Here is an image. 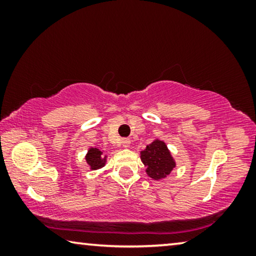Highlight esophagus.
Listing matches in <instances>:
<instances>
[{
    "label": "esophagus",
    "instance_id": "esophagus-1",
    "mask_svg": "<svg viewBox=\"0 0 256 256\" xmlns=\"http://www.w3.org/2000/svg\"><path fill=\"white\" fill-rule=\"evenodd\" d=\"M122 144L124 148H128L130 144H131V140L130 138H122Z\"/></svg>",
    "mask_w": 256,
    "mask_h": 256
}]
</instances>
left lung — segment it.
Instances as JSON below:
<instances>
[{
	"mask_svg": "<svg viewBox=\"0 0 256 256\" xmlns=\"http://www.w3.org/2000/svg\"><path fill=\"white\" fill-rule=\"evenodd\" d=\"M141 160L146 167V172L148 176L157 180L170 175L176 166L166 144L160 140H154L141 151Z\"/></svg>",
	"mask_w": 256,
	"mask_h": 256,
	"instance_id": "8db88e82",
	"label": "left lung"
}]
</instances>
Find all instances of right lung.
Returning a JSON list of instances; mask_svg holds the SVG:
<instances>
[{"label":"right lung","mask_w":256,"mask_h":256,"mask_svg":"<svg viewBox=\"0 0 256 256\" xmlns=\"http://www.w3.org/2000/svg\"><path fill=\"white\" fill-rule=\"evenodd\" d=\"M86 162L92 168V170H96L105 166L106 156H102V151L97 148H90L86 156Z\"/></svg>","instance_id":"right-lung-1"}]
</instances>
